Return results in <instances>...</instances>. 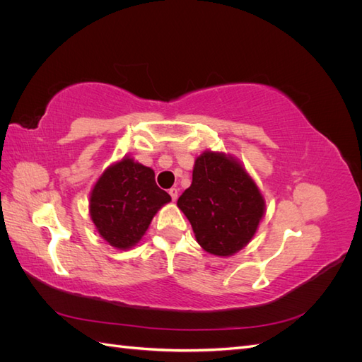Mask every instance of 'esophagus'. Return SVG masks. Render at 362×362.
I'll return each instance as SVG.
<instances>
[{"label": "esophagus", "instance_id": "1", "mask_svg": "<svg viewBox=\"0 0 362 362\" xmlns=\"http://www.w3.org/2000/svg\"><path fill=\"white\" fill-rule=\"evenodd\" d=\"M169 194H170L172 201H177L178 199V189H175V187L169 189Z\"/></svg>", "mask_w": 362, "mask_h": 362}]
</instances>
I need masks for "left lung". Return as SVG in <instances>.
I'll return each mask as SVG.
<instances>
[{
  "label": "left lung",
  "instance_id": "obj_1",
  "mask_svg": "<svg viewBox=\"0 0 362 362\" xmlns=\"http://www.w3.org/2000/svg\"><path fill=\"white\" fill-rule=\"evenodd\" d=\"M178 206L198 243L213 255L228 257L254 237L264 199L237 161L208 151L196 158L192 185L180 196Z\"/></svg>",
  "mask_w": 362,
  "mask_h": 362
}]
</instances>
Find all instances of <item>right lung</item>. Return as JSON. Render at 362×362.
<instances>
[{"instance_id":"right-lung-1","label":"right lung","mask_w":362,"mask_h":362,"mask_svg":"<svg viewBox=\"0 0 362 362\" xmlns=\"http://www.w3.org/2000/svg\"><path fill=\"white\" fill-rule=\"evenodd\" d=\"M170 196L156 182V173L133 158L108 168L90 194V216L104 240L117 249L134 246L146 233L158 208Z\"/></svg>"}]
</instances>
